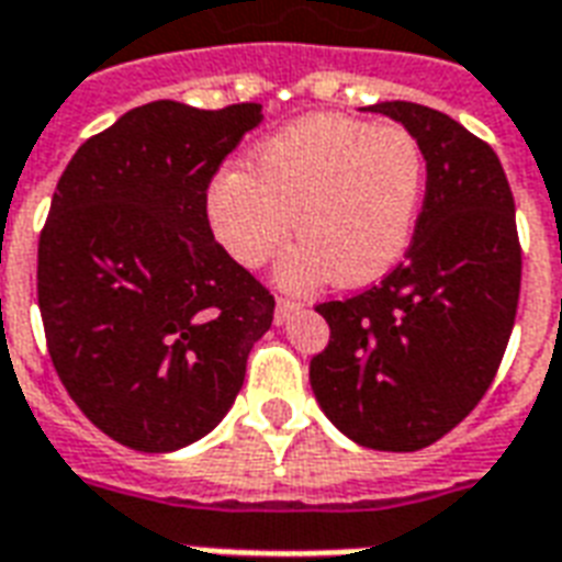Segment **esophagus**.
I'll use <instances>...</instances> for the list:
<instances>
[{
    "label": "esophagus",
    "mask_w": 562,
    "mask_h": 562,
    "mask_svg": "<svg viewBox=\"0 0 562 562\" xmlns=\"http://www.w3.org/2000/svg\"><path fill=\"white\" fill-rule=\"evenodd\" d=\"M296 311H299L296 302H290V299H278V302H276V323H278V326H284L286 319L296 314Z\"/></svg>",
    "instance_id": "esophagus-1"
}]
</instances>
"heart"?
<instances>
[{"mask_svg": "<svg viewBox=\"0 0 562 562\" xmlns=\"http://www.w3.org/2000/svg\"><path fill=\"white\" fill-rule=\"evenodd\" d=\"M426 159L403 126L305 115L263 138L248 168H222L204 192L225 255L260 269L302 239L278 269L284 286H364L406 255L424 201Z\"/></svg>", "mask_w": 562, "mask_h": 562, "instance_id": "1", "label": "heart"}]
</instances>
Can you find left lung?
Wrapping results in <instances>:
<instances>
[{
    "label": "left lung",
    "instance_id": "left-lung-1",
    "mask_svg": "<svg viewBox=\"0 0 562 562\" xmlns=\"http://www.w3.org/2000/svg\"><path fill=\"white\" fill-rule=\"evenodd\" d=\"M417 138L426 195L406 260L316 314L331 328L311 387L356 445L412 453L447 436L492 385L516 323L521 248L501 159L429 105H370Z\"/></svg>",
    "mask_w": 562,
    "mask_h": 562
}]
</instances>
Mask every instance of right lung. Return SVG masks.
<instances>
[{
	"label": "right lung",
	"instance_id": "1",
	"mask_svg": "<svg viewBox=\"0 0 562 562\" xmlns=\"http://www.w3.org/2000/svg\"><path fill=\"white\" fill-rule=\"evenodd\" d=\"M263 105L156 100L79 147L37 243V305L82 415L142 453L204 438L234 406L276 299L231 260L204 192Z\"/></svg>",
	"mask_w": 562,
	"mask_h": 562
}]
</instances>
